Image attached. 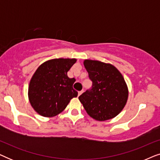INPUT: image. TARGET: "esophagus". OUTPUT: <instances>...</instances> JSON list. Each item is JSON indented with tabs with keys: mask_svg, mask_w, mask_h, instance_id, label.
I'll return each instance as SVG.
<instances>
[{
	"mask_svg": "<svg viewBox=\"0 0 160 160\" xmlns=\"http://www.w3.org/2000/svg\"><path fill=\"white\" fill-rule=\"evenodd\" d=\"M83 92H84V91H83V90H82V91H80V92H78V96H80V95H82V94L83 93Z\"/></svg>",
	"mask_w": 160,
	"mask_h": 160,
	"instance_id": "34e87169",
	"label": "esophagus"
}]
</instances>
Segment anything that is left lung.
Listing matches in <instances>:
<instances>
[{"label": "left lung", "instance_id": "obj_1", "mask_svg": "<svg viewBox=\"0 0 160 160\" xmlns=\"http://www.w3.org/2000/svg\"><path fill=\"white\" fill-rule=\"evenodd\" d=\"M85 68L92 82V88L78 97L94 119L106 121L117 117L125 106L128 88L122 73L109 63L85 60Z\"/></svg>", "mask_w": 160, "mask_h": 160}]
</instances>
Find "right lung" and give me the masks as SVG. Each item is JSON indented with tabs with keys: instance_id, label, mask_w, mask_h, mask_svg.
Returning a JSON list of instances; mask_svg holds the SVG:
<instances>
[{
	"instance_id": "right-lung-1",
	"label": "right lung",
	"mask_w": 160,
	"mask_h": 160,
	"mask_svg": "<svg viewBox=\"0 0 160 160\" xmlns=\"http://www.w3.org/2000/svg\"><path fill=\"white\" fill-rule=\"evenodd\" d=\"M76 59H53L43 62L35 72L28 87V98L32 108L44 117H53L64 111L78 92L73 88L76 79L68 71Z\"/></svg>"
}]
</instances>
